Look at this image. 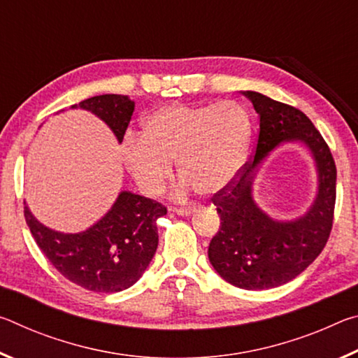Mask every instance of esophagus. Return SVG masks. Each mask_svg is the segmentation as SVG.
<instances>
[{"label":"esophagus","instance_id":"esophagus-1","mask_svg":"<svg viewBox=\"0 0 358 358\" xmlns=\"http://www.w3.org/2000/svg\"><path fill=\"white\" fill-rule=\"evenodd\" d=\"M172 211H175V213L181 215V216H189L194 211V208H191V207H173Z\"/></svg>","mask_w":358,"mask_h":358}]
</instances>
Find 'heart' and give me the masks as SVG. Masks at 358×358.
<instances>
[{
    "label": "heart",
    "instance_id": "b5f03b06",
    "mask_svg": "<svg viewBox=\"0 0 358 358\" xmlns=\"http://www.w3.org/2000/svg\"><path fill=\"white\" fill-rule=\"evenodd\" d=\"M252 137V118L237 101L208 106L172 104L143 120L142 136L123 142V161L141 189L156 194L177 159L185 186L216 194L237 177Z\"/></svg>",
    "mask_w": 358,
    "mask_h": 358
}]
</instances>
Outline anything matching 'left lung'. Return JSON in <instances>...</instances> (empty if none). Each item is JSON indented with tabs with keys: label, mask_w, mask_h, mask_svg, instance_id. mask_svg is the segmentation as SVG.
<instances>
[{
	"label": "left lung",
	"mask_w": 358,
	"mask_h": 358,
	"mask_svg": "<svg viewBox=\"0 0 358 358\" xmlns=\"http://www.w3.org/2000/svg\"><path fill=\"white\" fill-rule=\"evenodd\" d=\"M259 115L256 155L211 201L221 226L208 259L227 282L246 290L278 287L308 268L327 245L336 201V166L329 145L299 108L256 92H243ZM281 141H301L318 167V196L294 222L271 220L252 201V180L263 157Z\"/></svg>",
	"instance_id": "1"
}]
</instances>
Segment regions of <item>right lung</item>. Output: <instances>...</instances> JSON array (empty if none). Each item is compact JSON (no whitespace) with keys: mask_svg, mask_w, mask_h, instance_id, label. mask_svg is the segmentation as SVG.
<instances>
[{"mask_svg":"<svg viewBox=\"0 0 358 358\" xmlns=\"http://www.w3.org/2000/svg\"><path fill=\"white\" fill-rule=\"evenodd\" d=\"M80 107L104 120L121 143L134 112V101L121 94L85 99ZM167 208L153 199L120 192L108 213L85 232L62 234L36 220L25 205V220L50 264L77 286L102 294L131 287L147 270L157 248V217Z\"/></svg>","mask_w":358,"mask_h":358,"instance_id":"add662e5","label":"right lung"}]
</instances>
